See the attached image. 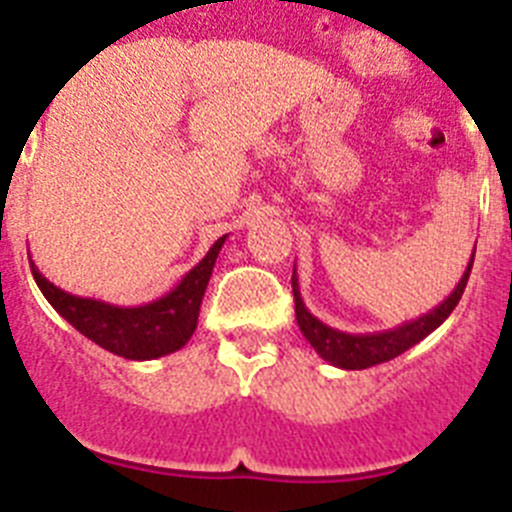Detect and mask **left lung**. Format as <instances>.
<instances>
[{"label": "left lung", "instance_id": "obj_1", "mask_svg": "<svg viewBox=\"0 0 512 512\" xmlns=\"http://www.w3.org/2000/svg\"><path fill=\"white\" fill-rule=\"evenodd\" d=\"M472 259H469L467 271L464 277L459 279V284L454 287L446 300L438 307L428 310L420 318L410 320V323H402L392 330H382V333H343V330L330 328L323 320H318L305 307L300 295V282H297V269L292 271V292H295V312H297V325H300L302 336L310 341V346L320 354V359L330 361L338 369H369L374 364H384V361L395 359V356L405 354L408 348H413L415 343L423 341L428 333L438 328L443 320L449 318L451 310L459 305L461 295H464V287H467L469 271H472Z\"/></svg>", "mask_w": 512, "mask_h": 512}]
</instances>
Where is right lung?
<instances>
[{"mask_svg":"<svg viewBox=\"0 0 512 512\" xmlns=\"http://www.w3.org/2000/svg\"><path fill=\"white\" fill-rule=\"evenodd\" d=\"M225 238L228 235L217 238L210 251L205 253V259L194 269H189L171 292L138 307H117L104 300L63 292L61 287H56L40 274L33 261L30 266H33V277L45 300L51 302L53 310L63 320H69L81 336H87L104 351L122 356V359L148 361L174 354L192 338L202 297H205L207 282L212 277V266H215Z\"/></svg>","mask_w":512,"mask_h":512,"instance_id":"right-lung-1","label":"right lung"}]
</instances>
